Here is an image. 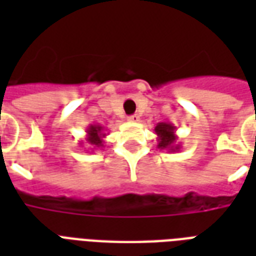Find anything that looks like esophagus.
I'll return each mask as SVG.
<instances>
[{"label": "esophagus", "mask_w": 256, "mask_h": 256, "mask_svg": "<svg viewBox=\"0 0 256 256\" xmlns=\"http://www.w3.org/2000/svg\"><path fill=\"white\" fill-rule=\"evenodd\" d=\"M128 120H130V122H138V120H140V116H136V114L130 116H128Z\"/></svg>", "instance_id": "34e87169"}]
</instances>
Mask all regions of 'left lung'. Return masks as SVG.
Returning <instances> with one entry per match:
<instances>
[{"label":"left lung","mask_w":256,"mask_h":256,"mask_svg":"<svg viewBox=\"0 0 256 256\" xmlns=\"http://www.w3.org/2000/svg\"><path fill=\"white\" fill-rule=\"evenodd\" d=\"M154 132L156 134L158 140V148L166 150V152H174L180 150V144L178 142V136L175 134L176 128L170 122H160L156 124Z\"/></svg>","instance_id":"obj_1"}]
</instances>
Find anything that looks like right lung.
<instances>
[{"instance_id": "add662e5", "label": "right lung", "mask_w": 256, "mask_h": 256, "mask_svg": "<svg viewBox=\"0 0 256 256\" xmlns=\"http://www.w3.org/2000/svg\"><path fill=\"white\" fill-rule=\"evenodd\" d=\"M104 128H102L100 124H88L86 128V142L92 148V152H94V148H104Z\"/></svg>"}]
</instances>
